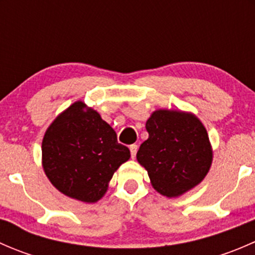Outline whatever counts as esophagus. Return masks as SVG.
I'll use <instances>...</instances> for the list:
<instances>
[{"label":"esophagus","instance_id":"34e87169","mask_svg":"<svg viewBox=\"0 0 255 255\" xmlns=\"http://www.w3.org/2000/svg\"><path fill=\"white\" fill-rule=\"evenodd\" d=\"M129 150H130V155H132V158H135V154H137L138 146L135 145V144H132V145L129 146Z\"/></svg>","mask_w":255,"mask_h":255}]
</instances>
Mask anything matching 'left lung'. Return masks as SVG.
<instances>
[{"mask_svg":"<svg viewBox=\"0 0 255 255\" xmlns=\"http://www.w3.org/2000/svg\"><path fill=\"white\" fill-rule=\"evenodd\" d=\"M148 139L137 160L148 171L151 186L163 196L179 197L200 184L213 159L207 130L196 115L156 110L145 123Z\"/></svg>","mask_w":255,"mask_h":255,"instance_id":"left-lung-1","label":"left lung"}]
</instances>
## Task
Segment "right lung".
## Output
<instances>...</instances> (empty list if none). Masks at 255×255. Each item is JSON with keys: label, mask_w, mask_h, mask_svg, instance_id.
Instances as JSON below:
<instances>
[{"label": "right lung", "mask_w": 255, "mask_h": 255, "mask_svg": "<svg viewBox=\"0 0 255 255\" xmlns=\"http://www.w3.org/2000/svg\"><path fill=\"white\" fill-rule=\"evenodd\" d=\"M130 158L113 128L96 110L76 101L50 123L42 142V165L65 196L95 204L107 192L115 171Z\"/></svg>", "instance_id": "right-lung-1"}]
</instances>
